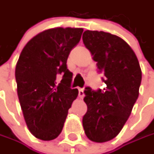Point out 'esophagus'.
<instances>
[{"label": "esophagus", "mask_w": 154, "mask_h": 154, "mask_svg": "<svg viewBox=\"0 0 154 154\" xmlns=\"http://www.w3.org/2000/svg\"><path fill=\"white\" fill-rule=\"evenodd\" d=\"M79 97L80 98H82L84 97V90H83V88H79Z\"/></svg>", "instance_id": "esophagus-1"}]
</instances>
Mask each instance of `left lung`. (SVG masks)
I'll use <instances>...</instances> for the list:
<instances>
[{
	"instance_id": "1",
	"label": "left lung",
	"mask_w": 154,
	"mask_h": 154,
	"mask_svg": "<svg viewBox=\"0 0 154 154\" xmlns=\"http://www.w3.org/2000/svg\"><path fill=\"white\" fill-rule=\"evenodd\" d=\"M82 39L106 84L103 90L85 88L87 111L82 123L88 139L105 142L119 134L131 114L139 96L141 70L133 50L121 38L87 30Z\"/></svg>"
}]
</instances>
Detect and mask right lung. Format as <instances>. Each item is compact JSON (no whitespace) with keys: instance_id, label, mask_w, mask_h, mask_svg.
<instances>
[{"instance_id":"right-lung-1","label":"right lung","mask_w":154,"mask_h":154,"mask_svg":"<svg viewBox=\"0 0 154 154\" xmlns=\"http://www.w3.org/2000/svg\"><path fill=\"white\" fill-rule=\"evenodd\" d=\"M82 32V28L46 30L21 52L15 68L17 92L27 127L38 139L51 140L61 134L78 96V89L71 88L73 74L67 60Z\"/></svg>"}]
</instances>
